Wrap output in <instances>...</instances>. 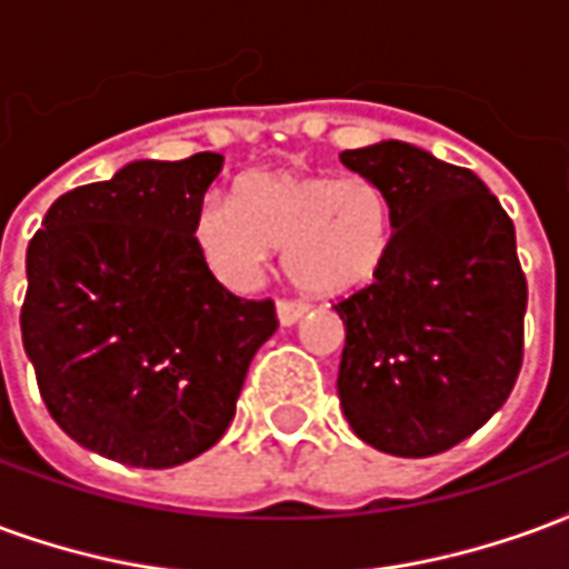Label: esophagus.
Segmentation results:
<instances>
[{
    "mask_svg": "<svg viewBox=\"0 0 569 569\" xmlns=\"http://www.w3.org/2000/svg\"><path fill=\"white\" fill-rule=\"evenodd\" d=\"M305 313H308V305H305V301H289V298H280V301H277V320H280V326H292V322L301 320Z\"/></svg>",
    "mask_w": 569,
    "mask_h": 569,
    "instance_id": "34e87169",
    "label": "esophagus"
}]
</instances>
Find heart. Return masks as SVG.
I'll use <instances>...</instances> for the list:
<instances>
[{
  "label": "heart",
  "instance_id": "obj_1",
  "mask_svg": "<svg viewBox=\"0 0 569 569\" xmlns=\"http://www.w3.org/2000/svg\"><path fill=\"white\" fill-rule=\"evenodd\" d=\"M393 203L362 173L256 170L237 179L234 203L207 198L191 219V247L231 289L259 283L273 247L289 280L310 296L369 286L393 249Z\"/></svg>",
  "mask_w": 569,
  "mask_h": 569
}]
</instances>
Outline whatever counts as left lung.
Instances as JSON below:
<instances>
[{"label": "left lung", "instance_id": "8db88e82", "mask_svg": "<svg viewBox=\"0 0 569 569\" xmlns=\"http://www.w3.org/2000/svg\"><path fill=\"white\" fill-rule=\"evenodd\" d=\"M393 203V249L335 310L345 320L338 399L359 439L432 457L485 427L525 357L527 280L515 224L466 167L399 140L341 151Z\"/></svg>", "mask_w": 569, "mask_h": 569}]
</instances>
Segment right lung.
Masks as SVG:
<instances>
[{
	"label": "right lung",
	"mask_w": 569,
	"mask_h": 569,
	"mask_svg": "<svg viewBox=\"0 0 569 569\" xmlns=\"http://www.w3.org/2000/svg\"><path fill=\"white\" fill-rule=\"evenodd\" d=\"M222 154L133 161L60 194L27 247L23 350L57 427L140 469L194 460L222 439L271 298L231 296L191 247Z\"/></svg>",
	"instance_id": "right-lung-1"
}]
</instances>
